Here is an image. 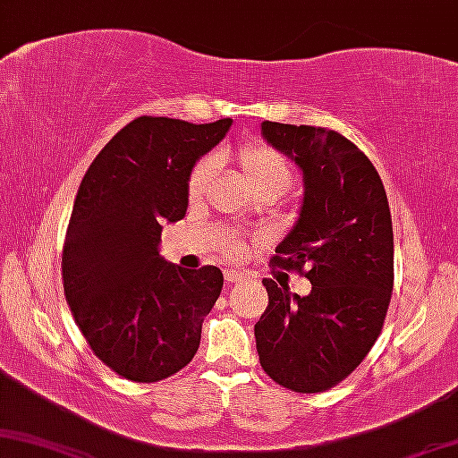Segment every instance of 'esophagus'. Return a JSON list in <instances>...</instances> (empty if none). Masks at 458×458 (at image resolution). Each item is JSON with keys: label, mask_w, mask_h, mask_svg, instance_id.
I'll use <instances>...</instances> for the list:
<instances>
[{"label": "esophagus", "mask_w": 458, "mask_h": 458, "mask_svg": "<svg viewBox=\"0 0 458 458\" xmlns=\"http://www.w3.org/2000/svg\"><path fill=\"white\" fill-rule=\"evenodd\" d=\"M224 279H225V283H236V281L245 279V272L239 270V268H233V266H230V268L224 270Z\"/></svg>", "instance_id": "obj_1"}]
</instances>
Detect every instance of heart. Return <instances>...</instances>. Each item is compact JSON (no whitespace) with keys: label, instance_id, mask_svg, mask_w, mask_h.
Here are the masks:
<instances>
[{"label":"heart","instance_id":"heart-1","mask_svg":"<svg viewBox=\"0 0 458 458\" xmlns=\"http://www.w3.org/2000/svg\"><path fill=\"white\" fill-rule=\"evenodd\" d=\"M236 160H239V166L245 175L249 188L253 190V194H276L281 196L287 192L289 186L293 182V173L289 162L283 158V156L272 149L264 143H249V146L241 148V152L236 154ZM217 171V160L213 156H207V158L199 160L194 165L192 173L188 177V199L199 200L202 194L209 188L213 175ZM228 253L233 256H239V253L245 249V242L241 239H234L228 242Z\"/></svg>","mask_w":458,"mask_h":458}]
</instances>
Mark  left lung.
I'll return each mask as SVG.
<instances>
[{"mask_svg":"<svg viewBox=\"0 0 458 458\" xmlns=\"http://www.w3.org/2000/svg\"><path fill=\"white\" fill-rule=\"evenodd\" d=\"M262 135L304 175L300 217L270 262L298 270L312 289L298 296L262 281L259 363L285 389L321 393L363 361L383 329L393 292L389 200L368 156L340 132L266 120Z\"/></svg>","mask_w":458,"mask_h":458,"instance_id":"left-lung-1","label":"left lung"}]
</instances>
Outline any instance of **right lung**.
Listing matches in <instances>:
<instances>
[{
  "mask_svg": "<svg viewBox=\"0 0 458 458\" xmlns=\"http://www.w3.org/2000/svg\"><path fill=\"white\" fill-rule=\"evenodd\" d=\"M230 124L141 115L115 132L80 183L63 287L92 352L126 380L158 383L186 368L222 293L217 266L183 270L158 245L162 224L186 216L196 160Z\"/></svg>",
  "mask_w": 458,
  "mask_h": 458,
  "instance_id": "obj_1",
  "label": "right lung"
}]
</instances>
